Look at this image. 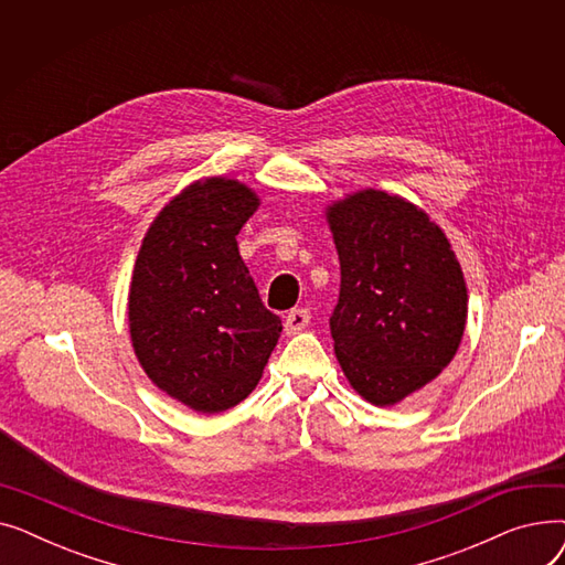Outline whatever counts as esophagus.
Masks as SVG:
<instances>
[{
  "instance_id": "1",
  "label": "esophagus",
  "mask_w": 565,
  "mask_h": 565,
  "mask_svg": "<svg viewBox=\"0 0 565 565\" xmlns=\"http://www.w3.org/2000/svg\"><path fill=\"white\" fill-rule=\"evenodd\" d=\"M309 320H311L309 309H292V311H288V316H286V320H284V332H286L288 337L298 334V332H302V330L307 328Z\"/></svg>"
}]
</instances>
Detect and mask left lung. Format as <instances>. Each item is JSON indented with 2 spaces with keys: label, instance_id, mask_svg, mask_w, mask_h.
Instances as JSON below:
<instances>
[{
  "label": "left lung",
  "instance_id": "1",
  "mask_svg": "<svg viewBox=\"0 0 565 565\" xmlns=\"http://www.w3.org/2000/svg\"><path fill=\"white\" fill-rule=\"evenodd\" d=\"M341 292L330 318L350 387L392 407L456 358L467 324V284L447 233L424 207L358 190L324 207Z\"/></svg>",
  "mask_w": 565,
  "mask_h": 565
}]
</instances>
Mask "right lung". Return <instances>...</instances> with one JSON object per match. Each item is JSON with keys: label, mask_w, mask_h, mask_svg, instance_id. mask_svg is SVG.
Instances as JSON below:
<instances>
[{"label": "right lung", "mask_w": 565, "mask_h": 565, "mask_svg": "<svg viewBox=\"0 0 565 565\" xmlns=\"http://www.w3.org/2000/svg\"><path fill=\"white\" fill-rule=\"evenodd\" d=\"M258 194L207 175L171 196L148 226L130 279L128 328L156 387L201 414L245 401L281 334L237 252Z\"/></svg>", "instance_id": "add662e5"}]
</instances>
